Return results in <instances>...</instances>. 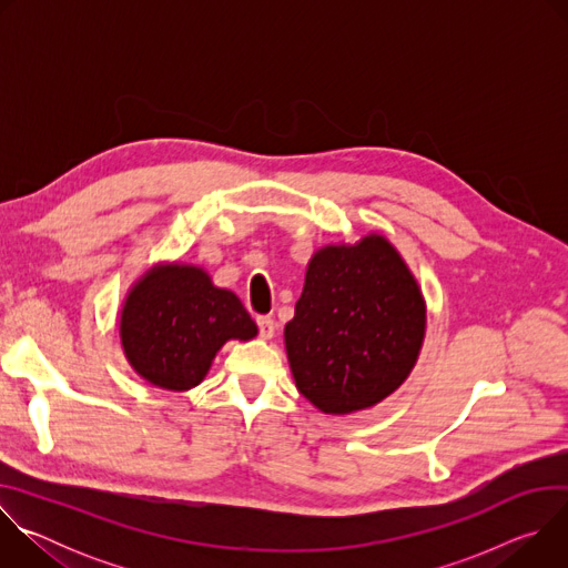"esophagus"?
I'll use <instances>...</instances> for the list:
<instances>
[{"mask_svg":"<svg viewBox=\"0 0 568 568\" xmlns=\"http://www.w3.org/2000/svg\"><path fill=\"white\" fill-rule=\"evenodd\" d=\"M256 323H258V331H261V337H263V339H272V337H274L276 323H274V318H272V316L263 314V316H258V318H256Z\"/></svg>","mask_w":568,"mask_h":568,"instance_id":"esophagus-1","label":"esophagus"}]
</instances>
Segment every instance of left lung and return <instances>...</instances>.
<instances>
[{"label": "left lung", "mask_w": 568, "mask_h": 568, "mask_svg": "<svg viewBox=\"0 0 568 568\" xmlns=\"http://www.w3.org/2000/svg\"><path fill=\"white\" fill-rule=\"evenodd\" d=\"M425 326L418 281L384 235L323 247L285 326L296 388L323 414L375 407L409 377Z\"/></svg>", "instance_id": "1"}]
</instances>
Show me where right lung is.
<instances>
[{
    "instance_id": "obj_1",
    "label": "right lung",
    "mask_w": 568,
    "mask_h": 568,
    "mask_svg": "<svg viewBox=\"0 0 568 568\" xmlns=\"http://www.w3.org/2000/svg\"><path fill=\"white\" fill-rule=\"evenodd\" d=\"M121 346L130 366L152 386H197L229 339L250 342L258 328L231 290L215 287L195 265H156L125 296Z\"/></svg>"
}]
</instances>
